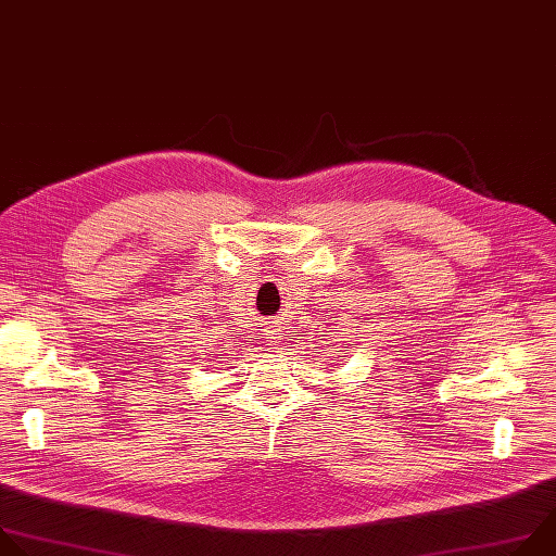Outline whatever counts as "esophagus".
Masks as SVG:
<instances>
[{
    "label": "esophagus",
    "instance_id": "34e87169",
    "mask_svg": "<svg viewBox=\"0 0 556 556\" xmlns=\"http://www.w3.org/2000/svg\"><path fill=\"white\" fill-rule=\"evenodd\" d=\"M263 336H265V346H278V330H276V326L274 324H269L267 326V330L263 332Z\"/></svg>",
    "mask_w": 556,
    "mask_h": 556
}]
</instances>
